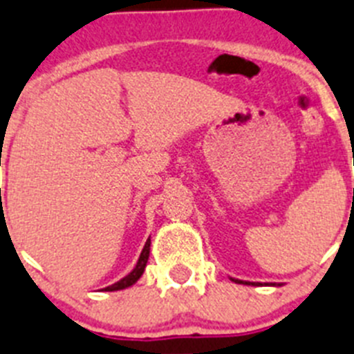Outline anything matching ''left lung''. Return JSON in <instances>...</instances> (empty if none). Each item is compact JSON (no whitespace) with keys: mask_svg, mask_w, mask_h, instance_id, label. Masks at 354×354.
Wrapping results in <instances>:
<instances>
[{"mask_svg":"<svg viewBox=\"0 0 354 354\" xmlns=\"http://www.w3.org/2000/svg\"><path fill=\"white\" fill-rule=\"evenodd\" d=\"M233 281H236V283H242V285H254V283H251V281H242V279H235V278H232ZM272 285H276V283H272Z\"/></svg>","mask_w":354,"mask_h":354,"instance_id":"1","label":"left lung"}]
</instances>
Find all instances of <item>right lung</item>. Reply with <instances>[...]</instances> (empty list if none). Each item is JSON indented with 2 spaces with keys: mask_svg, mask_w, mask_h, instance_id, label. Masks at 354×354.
Masks as SVG:
<instances>
[{
  "mask_svg": "<svg viewBox=\"0 0 354 354\" xmlns=\"http://www.w3.org/2000/svg\"><path fill=\"white\" fill-rule=\"evenodd\" d=\"M149 245H151V239H147L146 244H144V250H142V253H140V257H139V262H137V266L133 267V270H131L130 274H126L124 278L119 279L118 283L110 285V287L103 288V290L104 292L122 290V288H128V287H131V285H133V283H137L140 276L144 274V269H146L147 258H149Z\"/></svg>",
  "mask_w": 354,
  "mask_h": 354,
  "instance_id": "right-lung-1",
  "label": "right lung"
}]
</instances>
